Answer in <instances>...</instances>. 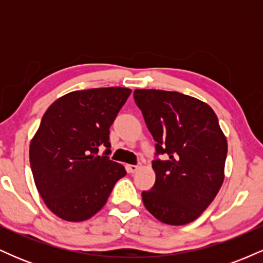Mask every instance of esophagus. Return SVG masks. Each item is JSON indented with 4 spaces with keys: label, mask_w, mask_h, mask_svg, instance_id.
<instances>
[{
    "label": "esophagus",
    "mask_w": 263,
    "mask_h": 263,
    "mask_svg": "<svg viewBox=\"0 0 263 263\" xmlns=\"http://www.w3.org/2000/svg\"><path fill=\"white\" fill-rule=\"evenodd\" d=\"M138 168H140V164H126V170L128 173H135L136 171H138Z\"/></svg>",
    "instance_id": "esophagus-1"
}]
</instances>
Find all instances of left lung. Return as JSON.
Here are the masks:
<instances>
[{
  "label": "left lung",
  "instance_id": "left-lung-1",
  "mask_svg": "<svg viewBox=\"0 0 263 263\" xmlns=\"http://www.w3.org/2000/svg\"><path fill=\"white\" fill-rule=\"evenodd\" d=\"M134 98L157 142L156 182L142 193L146 209L168 225L194 221L209 206L225 178L228 141L205 102L177 91L136 89Z\"/></svg>",
  "mask_w": 263,
  "mask_h": 263
}]
</instances>
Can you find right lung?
Listing matches in <instances>:
<instances>
[{"label": "right lung", "instance_id": "obj_1", "mask_svg": "<svg viewBox=\"0 0 263 263\" xmlns=\"http://www.w3.org/2000/svg\"><path fill=\"white\" fill-rule=\"evenodd\" d=\"M127 87L78 90L48 107L29 146L35 186L48 209L66 221L90 219L106 204L125 167L108 159L110 126ZM105 156H98L100 148Z\"/></svg>", "mask_w": 263, "mask_h": 263}]
</instances>
